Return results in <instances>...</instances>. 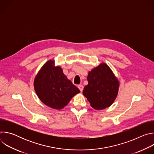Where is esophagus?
Returning a JSON list of instances; mask_svg holds the SVG:
<instances>
[{"instance_id":"1","label":"esophagus","mask_w":154,"mask_h":154,"mask_svg":"<svg viewBox=\"0 0 154 154\" xmlns=\"http://www.w3.org/2000/svg\"><path fill=\"white\" fill-rule=\"evenodd\" d=\"M78 88H79V89L80 90V91L81 92L83 91V85H78Z\"/></svg>"}]
</instances>
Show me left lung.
Here are the masks:
<instances>
[{
  "mask_svg": "<svg viewBox=\"0 0 154 154\" xmlns=\"http://www.w3.org/2000/svg\"><path fill=\"white\" fill-rule=\"evenodd\" d=\"M88 82L83 94L96 109L111 106L116 99L119 88V82L112 70L105 63H101L88 72Z\"/></svg>",
  "mask_w": 154,
  "mask_h": 154,
  "instance_id": "1",
  "label": "left lung"
}]
</instances>
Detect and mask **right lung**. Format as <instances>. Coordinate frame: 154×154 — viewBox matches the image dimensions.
<instances>
[{"instance_id": "1", "label": "right lung", "mask_w": 154, "mask_h": 154, "mask_svg": "<svg viewBox=\"0 0 154 154\" xmlns=\"http://www.w3.org/2000/svg\"><path fill=\"white\" fill-rule=\"evenodd\" d=\"M34 88L40 100L57 109L66 106L80 90L66 76L60 66H55L54 60L48 61L36 75Z\"/></svg>"}]
</instances>
